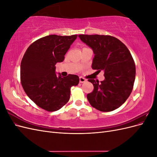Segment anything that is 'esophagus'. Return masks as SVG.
Returning <instances> with one entry per match:
<instances>
[{
    "instance_id": "1",
    "label": "esophagus",
    "mask_w": 157,
    "mask_h": 157,
    "mask_svg": "<svg viewBox=\"0 0 157 157\" xmlns=\"http://www.w3.org/2000/svg\"><path fill=\"white\" fill-rule=\"evenodd\" d=\"M79 80H80V83H83V82H85L86 81V79H85L84 78H83V77H80V78H79Z\"/></svg>"
}]
</instances>
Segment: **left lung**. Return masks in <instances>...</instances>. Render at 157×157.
<instances>
[{
    "label": "left lung",
    "mask_w": 157,
    "mask_h": 157,
    "mask_svg": "<svg viewBox=\"0 0 157 157\" xmlns=\"http://www.w3.org/2000/svg\"><path fill=\"white\" fill-rule=\"evenodd\" d=\"M79 38L94 52L92 68L104 71L105 80L89 79L94 90L87 95L93 107L103 112L121 107L130 96L136 77V65L129 50L110 35H80Z\"/></svg>",
    "instance_id": "1"
}]
</instances>
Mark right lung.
Masks as SVG:
<instances>
[{"label":"right lung","mask_w":157,"mask_h":157,"mask_svg":"<svg viewBox=\"0 0 157 157\" xmlns=\"http://www.w3.org/2000/svg\"><path fill=\"white\" fill-rule=\"evenodd\" d=\"M77 35H51L28 47L20 67L22 87L31 100L47 111H56L70 99L71 88L79 82L77 75L56 74V64L62 62Z\"/></svg>","instance_id":"add662e5"}]
</instances>
